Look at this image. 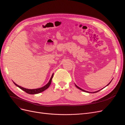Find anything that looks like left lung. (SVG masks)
Instances as JSON below:
<instances>
[{
  "mask_svg": "<svg viewBox=\"0 0 125 125\" xmlns=\"http://www.w3.org/2000/svg\"><path fill=\"white\" fill-rule=\"evenodd\" d=\"M111 81L110 82H109V83H108V84H107V85L106 86H107V85H109V84H110V83L111 82ZM75 84V86H76V87H77V88L78 89H80V90L82 91H84V92H88V93H96V92H99V91H100V90H101L102 89H103H103H102L101 90H98V91H95V92H88V91H85V90H83V89H82L81 88H79V86H77V85L76 84ZM105 87H104V88H105Z\"/></svg>",
  "mask_w": 125,
  "mask_h": 125,
  "instance_id": "left-lung-1",
  "label": "left lung"
}]
</instances>
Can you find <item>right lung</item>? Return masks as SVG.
<instances>
[{
    "mask_svg": "<svg viewBox=\"0 0 125 125\" xmlns=\"http://www.w3.org/2000/svg\"><path fill=\"white\" fill-rule=\"evenodd\" d=\"M53 75H54V73H52L50 81H49V82L47 83L46 85H44L43 87H41V88H38V89H26V88H23V87H22L20 85H18V84H17L16 83L14 82L13 81V82L14 83V84L16 85L17 86L19 87V88L20 89H21V90L24 91H25L26 93H27L30 94H38V93H40L42 92H43V91H45V90H46L47 89H48L49 88V86H50V85L51 84V82H52V77H53Z\"/></svg>",
    "mask_w": 125,
    "mask_h": 125,
    "instance_id": "1",
    "label": "right lung"
}]
</instances>
